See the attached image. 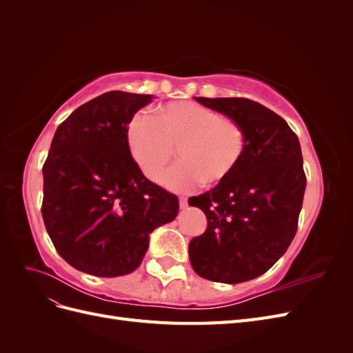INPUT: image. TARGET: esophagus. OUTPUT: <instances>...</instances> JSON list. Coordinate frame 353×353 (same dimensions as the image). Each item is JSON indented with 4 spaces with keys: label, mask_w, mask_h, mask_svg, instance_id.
<instances>
[{
    "label": "esophagus",
    "mask_w": 353,
    "mask_h": 353,
    "mask_svg": "<svg viewBox=\"0 0 353 353\" xmlns=\"http://www.w3.org/2000/svg\"><path fill=\"white\" fill-rule=\"evenodd\" d=\"M187 206H188L187 197H179V208H181V209H185Z\"/></svg>",
    "instance_id": "34e87169"
}]
</instances>
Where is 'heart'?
<instances>
[{"label":"heart","instance_id":"obj_1","mask_svg":"<svg viewBox=\"0 0 353 353\" xmlns=\"http://www.w3.org/2000/svg\"><path fill=\"white\" fill-rule=\"evenodd\" d=\"M126 135L135 163L154 183L163 176L176 147L181 162L163 179L176 193H187L205 181L218 184L227 179L245 152V134L237 122L194 101L169 103L156 117L138 113Z\"/></svg>","mask_w":353,"mask_h":353}]
</instances>
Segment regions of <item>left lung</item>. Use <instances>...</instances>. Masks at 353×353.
Instances as JSON below:
<instances>
[{
    "label": "left lung",
    "instance_id": "obj_1",
    "mask_svg": "<svg viewBox=\"0 0 353 353\" xmlns=\"http://www.w3.org/2000/svg\"><path fill=\"white\" fill-rule=\"evenodd\" d=\"M194 99L243 128L245 152L227 179L188 200L208 218L206 231L190 241V262L210 281H249L268 271L296 236L306 188L301 143L281 116L259 103Z\"/></svg>",
    "mask_w": 353,
    "mask_h": 353
}]
</instances>
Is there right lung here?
<instances>
[{"mask_svg":"<svg viewBox=\"0 0 353 353\" xmlns=\"http://www.w3.org/2000/svg\"><path fill=\"white\" fill-rule=\"evenodd\" d=\"M150 94L104 92L70 113L42 168V218L59 254L95 276L135 271L150 234L178 215V197L147 179L128 125Z\"/></svg>","mask_w":353,"mask_h":353,"instance_id":"right-lung-1","label":"right lung"}]
</instances>
